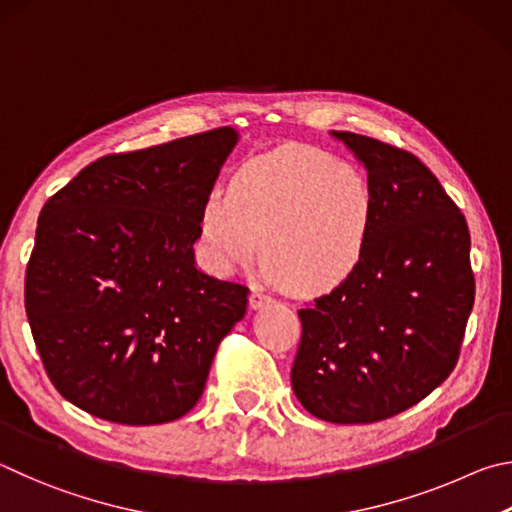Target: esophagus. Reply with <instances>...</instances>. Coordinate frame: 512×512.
<instances>
[{
    "mask_svg": "<svg viewBox=\"0 0 512 512\" xmlns=\"http://www.w3.org/2000/svg\"><path fill=\"white\" fill-rule=\"evenodd\" d=\"M270 301H272V297L263 288H254V290H251V294H249V306L254 308V310L267 306V303H270Z\"/></svg>",
    "mask_w": 512,
    "mask_h": 512,
    "instance_id": "esophagus-1",
    "label": "esophagus"
}]
</instances>
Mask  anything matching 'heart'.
Instances as JSON below:
<instances>
[{
	"label": "heart",
	"mask_w": 512,
	"mask_h": 512,
	"mask_svg": "<svg viewBox=\"0 0 512 512\" xmlns=\"http://www.w3.org/2000/svg\"><path fill=\"white\" fill-rule=\"evenodd\" d=\"M373 188L353 166L310 146L247 161L200 218V242L218 270L254 261L299 297H319L360 267L373 224Z\"/></svg>",
	"instance_id": "1"
}]
</instances>
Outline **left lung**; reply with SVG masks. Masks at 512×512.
<instances>
[{"label": "left lung", "mask_w": 512, "mask_h": 512, "mask_svg": "<svg viewBox=\"0 0 512 512\" xmlns=\"http://www.w3.org/2000/svg\"><path fill=\"white\" fill-rule=\"evenodd\" d=\"M333 134L369 170L373 224L351 279L299 310L292 389L328 423H378L427 398L459 362L474 306L470 229L416 155Z\"/></svg>", "instance_id": "8db88e82"}]
</instances>
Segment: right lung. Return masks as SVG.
<instances>
[{"instance_id":"obj_1","label":"right lung","mask_w":512,"mask_h":512,"mask_svg":"<svg viewBox=\"0 0 512 512\" xmlns=\"http://www.w3.org/2000/svg\"><path fill=\"white\" fill-rule=\"evenodd\" d=\"M215 128L116 152L42 206L24 308L62 398L119 425H161L200 400L249 288L195 267L202 209L236 146Z\"/></svg>"}]
</instances>
